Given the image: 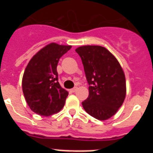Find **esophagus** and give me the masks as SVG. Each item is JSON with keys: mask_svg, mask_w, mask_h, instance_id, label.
Returning <instances> with one entry per match:
<instances>
[{"mask_svg": "<svg viewBox=\"0 0 153 153\" xmlns=\"http://www.w3.org/2000/svg\"><path fill=\"white\" fill-rule=\"evenodd\" d=\"M77 86H75V87H74L73 89H71L70 90V92H72V93H75L76 91V90H77Z\"/></svg>", "mask_w": 153, "mask_h": 153, "instance_id": "esophagus-1", "label": "esophagus"}]
</instances>
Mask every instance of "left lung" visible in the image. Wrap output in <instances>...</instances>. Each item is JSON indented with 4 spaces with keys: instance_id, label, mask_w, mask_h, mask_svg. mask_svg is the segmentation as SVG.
Segmentation results:
<instances>
[{
    "instance_id": "obj_1",
    "label": "left lung",
    "mask_w": 153,
    "mask_h": 153,
    "mask_svg": "<svg viewBox=\"0 0 153 153\" xmlns=\"http://www.w3.org/2000/svg\"><path fill=\"white\" fill-rule=\"evenodd\" d=\"M76 52L82 60L89 84V97L82 102L83 109L97 120H107L117 113L125 100L123 70L105 47L83 46Z\"/></svg>"
}]
</instances>
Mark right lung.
<instances>
[{
	"label": "right lung",
	"mask_w": 153,
	"mask_h": 153,
	"mask_svg": "<svg viewBox=\"0 0 153 153\" xmlns=\"http://www.w3.org/2000/svg\"><path fill=\"white\" fill-rule=\"evenodd\" d=\"M71 46L52 43L32 57L22 79L24 97L30 109L40 116H51L63 107L68 92L60 86L56 70L60 58Z\"/></svg>",
	"instance_id": "1"
}]
</instances>
